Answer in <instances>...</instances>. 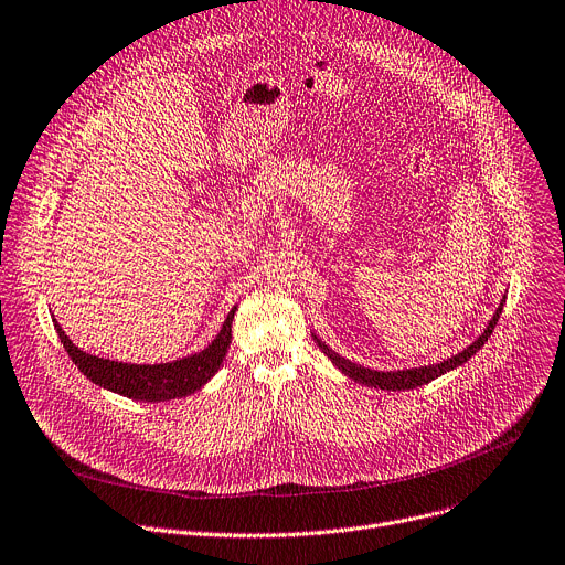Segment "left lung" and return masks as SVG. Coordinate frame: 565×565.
<instances>
[{"label":"left lung","mask_w":565,"mask_h":565,"mask_svg":"<svg viewBox=\"0 0 565 565\" xmlns=\"http://www.w3.org/2000/svg\"><path fill=\"white\" fill-rule=\"evenodd\" d=\"M502 307H504V299L500 302V307H498V311H495L493 320L488 322V327L483 329V333L477 338V341H475L470 348H466L463 352H459V354H457V356H452V359L440 361V363H436V365H425V367H411V370H397V372L367 370V367H361V365H356V363H352V361H348V359H343V356H338L335 352H331V350L320 341V338H316V343H318V348H320V350L331 359V363H333V365H338V370L345 372L350 380H354V382H359V384L374 386V388H382V391H406V388H418V386L429 384L431 380L440 377L443 372H447V370H455L457 365L466 363V361H468V359H470L479 348H483V343L488 341V338H491V333H493V329H495V324H498V320H500Z\"/></svg>","instance_id":"obj_1"}]
</instances>
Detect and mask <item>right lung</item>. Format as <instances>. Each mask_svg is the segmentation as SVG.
<instances>
[{
    "instance_id": "1",
    "label": "right lung",
    "mask_w": 565,
    "mask_h": 565,
    "mask_svg": "<svg viewBox=\"0 0 565 565\" xmlns=\"http://www.w3.org/2000/svg\"><path fill=\"white\" fill-rule=\"evenodd\" d=\"M234 313H236V307L230 311L220 333L215 335V341L206 350L188 359H181L174 363H161V365H134V363L108 361V359L86 354L77 345H72V341L56 320H54V329L58 331L61 343L70 354V359L74 361V365H77L93 384L140 402H166V399L185 397L200 391L217 372L232 343Z\"/></svg>"
}]
</instances>
